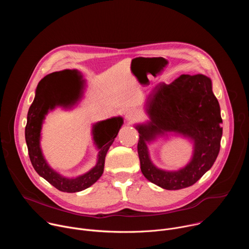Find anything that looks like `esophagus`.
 I'll return each mask as SVG.
<instances>
[{
    "instance_id": "1",
    "label": "esophagus",
    "mask_w": 249,
    "mask_h": 249,
    "mask_svg": "<svg viewBox=\"0 0 249 249\" xmlns=\"http://www.w3.org/2000/svg\"><path fill=\"white\" fill-rule=\"evenodd\" d=\"M125 117L129 122H134L136 120H138L139 118V114L137 111H135L134 109H129L126 111L125 113Z\"/></svg>"
}]
</instances>
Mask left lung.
Listing matches in <instances>:
<instances>
[{
    "instance_id": "8db88e82",
    "label": "left lung",
    "mask_w": 249,
    "mask_h": 249,
    "mask_svg": "<svg viewBox=\"0 0 249 249\" xmlns=\"http://www.w3.org/2000/svg\"><path fill=\"white\" fill-rule=\"evenodd\" d=\"M146 112L150 121L137 124L141 170L152 183L178 190L196 183L214 164L221 146L223 120L210 78L181 75L169 85L160 83L149 94ZM174 132L194 143L191 161L178 171H163L150 160L147 144L158 136Z\"/></svg>"
}]
</instances>
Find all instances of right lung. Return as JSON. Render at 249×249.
Segmentation results:
<instances>
[{
	"label": "right lung",
	"mask_w": 249,
	"mask_h": 249,
	"mask_svg": "<svg viewBox=\"0 0 249 249\" xmlns=\"http://www.w3.org/2000/svg\"><path fill=\"white\" fill-rule=\"evenodd\" d=\"M62 73L63 72L52 73L39 82L35 90L34 100L27 113L25 141L29 159L35 171L58 190L75 193L89 188L102 175L105 156L123 124V118L120 116L112 117L92 125L94 145L99 152L97 162L89 171L75 178H69L52 169L47 163L40 148L43 121L47 113L58 106L66 109L72 107L82 97L84 89V81H81L80 78L75 93L70 96L66 90L57 87V82L60 80Z\"/></svg>",
	"instance_id": "obj_1"
}]
</instances>
